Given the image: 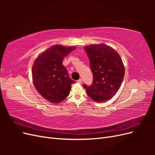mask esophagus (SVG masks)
<instances>
[{"mask_svg":"<svg viewBox=\"0 0 155 155\" xmlns=\"http://www.w3.org/2000/svg\"><path fill=\"white\" fill-rule=\"evenodd\" d=\"M82 82H83V79H78V83H82Z\"/></svg>","mask_w":155,"mask_h":155,"instance_id":"1","label":"esophagus"}]
</instances>
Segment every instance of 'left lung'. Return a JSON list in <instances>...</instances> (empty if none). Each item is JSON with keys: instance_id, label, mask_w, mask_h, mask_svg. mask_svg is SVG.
Instances as JSON below:
<instances>
[{"instance_id": "1", "label": "left lung", "mask_w": 155, "mask_h": 155, "mask_svg": "<svg viewBox=\"0 0 155 155\" xmlns=\"http://www.w3.org/2000/svg\"><path fill=\"white\" fill-rule=\"evenodd\" d=\"M85 50L93 74L91 86L85 84L88 96L96 102H104L116 94L123 81L125 68L120 55L104 44L87 46Z\"/></svg>"}]
</instances>
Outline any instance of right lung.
<instances>
[{"label": "right lung", "instance_id": "right-lung-1", "mask_svg": "<svg viewBox=\"0 0 155 155\" xmlns=\"http://www.w3.org/2000/svg\"><path fill=\"white\" fill-rule=\"evenodd\" d=\"M75 47L55 45L39 55L32 67L34 86L45 99L58 104L70 93L75 81L68 77L67 70L63 65V59Z\"/></svg>", "mask_w": 155, "mask_h": 155}]
</instances>
